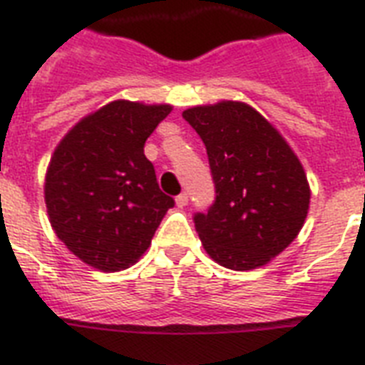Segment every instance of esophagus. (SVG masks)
<instances>
[{"label": "esophagus", "instance_id": "34e87169", "mask_svg": "<svg viewBox=\"0 0 365 365\" xmlns=\"http://www.w3.org/2000/svg\"><path fill=\"white\" fill-rule=\"evenodd\" d=\"M187 202H189V195L185 193V191H183V193H180L176 197V205L180 206V208H183V206L187 205Z\"/></svg>", "mask_w": 365, "mask_h": 365}]
</instances>
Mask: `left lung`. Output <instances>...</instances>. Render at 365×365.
Instances as JSON below:
<instances>
[{
  "label": "left lung",
  "instance_id": "1",
  "mask_svg": "<svg viewBox=\"0 0 365 365\" xmlns=\"http://www.w3.org/2000/svg\"><path fill=\"white\" fill-rule=\"evenodd\" d=\"M208 155L216 187L193 222L220 265L250 271L278 255L303 227L311 191L299 159L263 117L242 102L183 111Z\"/></svg>",
  "mask_w": 365,
  "mask_h": 365
}]
</instances>
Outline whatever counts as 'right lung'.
<instances>
[{
	"label": "right lung",
	"mask_w": 365,
	"mask_h": 365,
	"mask_svg": "<svg viewBox=\"0 0 365 365\" xmlns=\"http://www.w3.org/2000/svg\"><path fill=\"white\" fill-rule=\"evenodd\" d=\"M170 110L117 100L77 123L54 151L45 180L51 225L94 269L132 265L174 206L143 155Z\"/></svg>",
	"instance_id": "1"
}]
</instances>
